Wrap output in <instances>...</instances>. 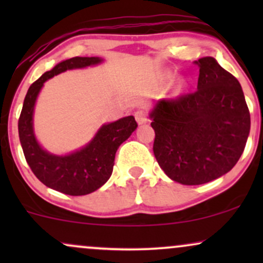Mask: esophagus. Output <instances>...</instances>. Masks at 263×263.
<instances>
[{
    "instance_id": "34e87169",
    "label": "esophagus",
    "mask_w": 263,
    "mask_h": 263,
    "mask_svg": "<svg viewBox=\"0 0 263 263\" xmlns=\"http://www.w3.org/2000/svg\"><path fill=\"white\" fill-rule=\"evenodd\" d=\"M135 117H136V121L138 122V125H143L148 121V117H147V114L144 112L143 110H137L135 112Z\"/></svg>"
}]
</instances>
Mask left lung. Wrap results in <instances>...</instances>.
<instances>
[{
    "label": "left lung",
    "mask_w": 263,
    "mask_h": 263,
    "mask_svg": "<svg viewBox=\"0 0 263 263\" xmlns=\"http://www.w3.org/2000/svg\"><path fill=\"white\" fill-rule=\"evenodd\" d=\"M198 90L163 99L149 117L153 153L171 179L199 185L230 172L250 134V111L240 83L213 57L198 62Z\"/></svg>",
    "instance_id": "1"
}]
</instances>
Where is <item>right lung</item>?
<instances>
[{"label":"right lung","instance_id":"add662e5","mask_svg":"<svg viewBox=\"0 0 263 263\" xmlns=\"http://www.w3.org/2000/svg\"><path fill=\"white\" fill-rule=\"evenodd\" d=\"M101 62L98 57H74L57 64L29 86L18 120L21 146L34 176L44 185L74 197L90 194L107 182L112 174L116 151L137 128V122L134 116H127L102 125L85 147L70 155L55 156L39 146L33 131V111L38 93L48 79L65 70Z\"/></svg>","mask_w":263,"mask_h":263}]
</instances>
